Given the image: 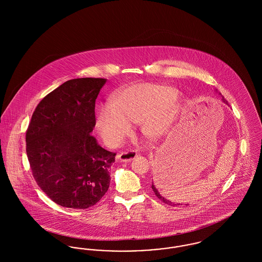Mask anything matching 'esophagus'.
<instances>
[{
	"instance_id": "obj_1",
	"label": "esophagus",
	"mask_w": 262,
	"mask_h": 262,
	"mask_svg": "<svg viewBox=\"0 0 262 262\" xmlns=\"http://www.w3.org/2000/svg\"><path fill=\"white\" fill-rule=\"evenodd\" d=\"M137 153L135 150H128L117 155V159L122 162H129L137 157Z\"/></svg>"
}]
</instances>
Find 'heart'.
<instances>
[{
    "mask_svg": "<svg viewBox=\"0 0 262 262\" xmlns=\"http://www.w3.org/2000/svg\"><path fill=\"white\" fill-rule=\"evenodd\" d=\"M178 91L169 85L138 83L125 88L112 103L100 106L96 126L109 145L118 144L132 130V123H142L146 137H160L178 110Z\"/></svg>",
    "mask_w": 262,
    "mask_h": 262,
    "instance_id": "obj_1",
    "label": "heart"
}]
</instances>
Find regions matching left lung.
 Masks as SVG:
<instances>
[{
	"mask_svg": "<svg viewBox=\"0 0 262 262\" xmlns=\"http://www.w3.org/2000/svg\"><path fill=\"white\" fill-rule=\"evenodd\" d=\"M223 102H225L226 104H227V100L225 99L224 97H223ZM163 180V177H154V183L152 182V189H153V191H154V193H155V195L159 199V200L163 201L164 203H166V204H168V205H171V206H176V205H180V203H174V202H171L170 200H167L164 196L162 195V192H161V189L162 188H160V181ZM182 205V204H181Z\"/></svg>",
	"mask_w": 262,
	"mask_h": 262,
	"instance_id": "obj_1",
	"label": "left lung"
}]
</instances>
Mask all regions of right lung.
<instances>
[{"instance_id": "obj_1", "label": "right lung", "mask_w": 262, "mask_h": 262, "mask_svg": "<svg viewBox=\"0 0 262 262\" xmlns=\"http://www.w3.org/2000/svg\"><path fill=\"white\" fill-rule=\"evenodd\" d=\"M104 78L66 81L39 102L26 130V154L39 187L73 209L95 205L110 186L115 152L90 136Z\"/></svg>"}]
</instances>
